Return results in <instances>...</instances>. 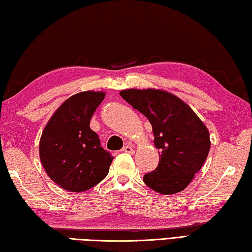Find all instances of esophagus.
I'll use <instances>...</instances> for the list:
<instances>
[{
  "label": "esophagus",
  "mask_w": 252,
  "mask_h": 252,
  "mask_svg": "<svg viewBox=\"0 0 252 252\" xmlns=\"http://www.w3.org/2000/svg\"><path fill=\"white\" fill-rule=\"evenodd\" d=\"M122 151H124V153H127V154H134V147L130 146V145H126L124 148L122 149Z\"/></svg>",
  "instance_id": "obj_1"
}]
</instances>
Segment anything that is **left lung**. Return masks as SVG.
Wrapping results in <instances>:
<instances>
[{"label": "left lung", "instance_id": "8db88e82", "mask_svg": "<svg viewBox=\"0 0 252 252\" xmlns=\"http://www.w3.org/2000/svg\"><path fill=\"white\" fill-rule=\"evenodd\" d=\"M120 94L153 126L159 164L144 175V182L163 195L183 191L210 153L207 127L187 103L168 91L127 89Z\"/></svg>", "mask_w": 252, "mask_h": 252}]
</instances>
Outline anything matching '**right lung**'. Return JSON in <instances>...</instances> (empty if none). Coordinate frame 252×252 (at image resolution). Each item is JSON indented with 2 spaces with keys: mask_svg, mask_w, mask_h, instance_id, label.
<instances>
[{
  "mask_svg": "<svg viewBox=\"0 0 252 252\" xmlns=\"http://www.w3.org/2000/svg\"><path fill=\"white\" fill-rule=\"evenodd\" d=\"M104 97L103 91L74 94L57 108L42 130V167L52 181L69 192L80 193L95 187L110 170L113 157L90 128L91 117Z\"/></svg>",
  "mask_w": 252,
  "mask_h": 252,
  "instance_id": "add662e5",
  "label": "right lung"
}]
</instances>
